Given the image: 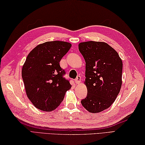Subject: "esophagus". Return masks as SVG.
<instances>
[{
	"label": "esophagus",
	"mask_w": 145,
	"mask_h": 145,
	"mask_svg": "<svg viewBox=\"0 0 145 145\" xmlns=\"http://www.w3.org/2000/svg\"><path fill=\"white\" fill-rule=\"evenodd\" d=\"M75 82L76 84H80L81 82V76H78L76 78L75 80Z\"/></svg>",
	"instance_id": "1"
}]
</instances>
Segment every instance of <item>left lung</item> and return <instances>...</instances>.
<instances>
[{
	"mask_svg": "<svg viewBox=\"0 0 145 145\" xmlns=\"http://www.w3.org/2000/svg\"><path fill=\"white\" fill-rule=\"evenodd\" d=\"M78 49L86 63L84 83L88 92L81 103L89 112H101L112 105L121 89L122 60L105 42H81Z\"/></svg>",
	"mask_w": 145,
	"mask_h": 145,
	"instance_id": "8db88e82",
	"label": "left lung"
}]
</instances>
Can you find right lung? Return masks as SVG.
<instances>
[{"instance_id":"add662e5","label":"right lung","mask_w":145,"mask_h":145,"mask_svg":"<svg viewBox=\"0 0 145 145\" xmlns=\"http://www.w3.org/2000/svg\"><path fill=\"white\" fill-rule=\"evenodd\" d=\"M72 47L69 42H47L37 46L27 55L22 69L27 96L37 108L51 112L60 105L70 89L60 61Z\"/></svg>"}]
</instances>
